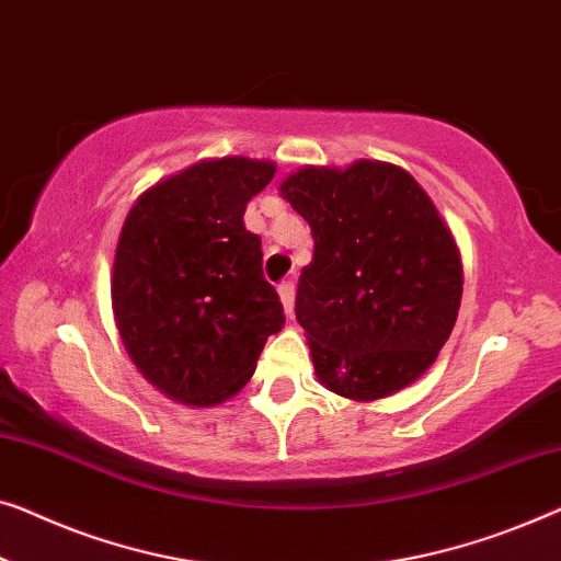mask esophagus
<instances>
[{
  "instance_id": "obj_1",
  "label": "esophagus",
  "mask_w": 561,
  "mask_h": 561,
  "mask_svg": "<svg viewBox=\"0 0 561 561\" xmlns=\"http://www.w3.org/2000/svg\"><path fill=\"white\" fill-rule=\"evenodd\" d=\"M278 294L283 300V308H286L288 316H294V306H296V286L294 280H283L278 286Z\"/></svg>"
}]
</instances>
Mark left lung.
Wrapping results in <instances>:
<instances>
[{
  "label": "left lung",
  "mask_w": 561,
  "mask_h": 561,
  "mask_svg": "<svg viewBox=\"0 0 561 561\" xmlns=\"http://www.w3.org/2000/svg\"><path fill=\"white\" fill-rule=\"evenodd\" d=\"M280 194L313 234L296 319L316 377L352 400L412 385L448 341L462 296L456 240L433 202L408 172L379 161L300 169Z\"/></svg>",
  "instance_id": "8db88e82"
}]
</instances>
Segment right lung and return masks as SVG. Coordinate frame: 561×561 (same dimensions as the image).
<instances>
[{
    "mask_svg": "<svg viewBox=\"0 0 561 561\" xmlns=\"http://www.w3.org/2000/svg\"><path fill=\"white\" fill-rule=\"evenodd\" d=\"M273 174L265 161H205L153 186L126 217L113 313L136 367L172 400L217 404L240 392L286 323L261 238L242 220Z\"/></svg>",
    "mask_w": 561,
    "mask_h": 561,
    "instance_id": "obj_1",
    "label": "right lung"
}]
</instances>
